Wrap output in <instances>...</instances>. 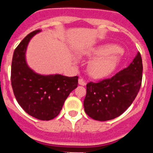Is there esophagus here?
Listing matches in <instances>:
<instances>
[{
	"label": "esophagus",
	"instance_id": "esophagus-1",
	"mask_svg": "<svg viewBox=\"0 0 153 153\" xmlns=\"http://www.w3.org/2000/svg\"><path fill=\"white\" fill-rule=\"evenodd\" d=\"M79 85H81V86H85V85H86V82H85V80H84L83 79L80 78V79H79Z\"/></svg>",
	"mask_w": 153,
	"mask_h": 153
}]
</instances>
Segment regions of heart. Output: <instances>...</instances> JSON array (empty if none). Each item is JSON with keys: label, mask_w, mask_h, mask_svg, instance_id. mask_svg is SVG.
<instances>
[{"label": "heart", "mask_w": 153, "mask_h": 153, "mask_svg": "<svg viewBox=\"0 0 153 153\" xmlns=\"http://www.w3.org/2000/svg\"><path fill=\"white\" fill-rule=\"evenodd\" d=\"M118 48L114 45H101L92 49L88 55L95 57L88 65V72L91 76L97 79L105 78L114 71L119 62L117 51Z\"/></svg>", "instance_id": "heart-1"}]
</instances>
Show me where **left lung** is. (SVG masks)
Wrapping results in <instances>:
<instances>
[{
  "instance_id": "1",
  "label": "left lung",
  "mask_w": 153,
  "mask_h": 153,
  "mask_svg": "<svg viewBox=\"0 0 153 153\" xmlns=\"http://www.w3.org/2000/svg\"><path fill=\"white\" fill-rule=\"evenodd\" d=\"M143 65L140 52L128 67L109 79L86 84L84 109L97 121H109L122 114L130 106L140 91Z\"/></svg>"
}]
</instances>
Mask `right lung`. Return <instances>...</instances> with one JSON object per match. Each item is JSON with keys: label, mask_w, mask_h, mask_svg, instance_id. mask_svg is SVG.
<instances>
[{"label": "right lung", "mask_w": 153, "mask_h": 153, "mask_svg": "<svg viewBox=\"0 0 153 153\" xmlns=\"http://www.w3.org/2000/svg\"><path fill=\"white\" fill-rule=\"evenodd\" d=\"M40 32L29 33L13 53L11 83L15 98L22 109L33 117L49 121L57 117L70 93L78 86L79 77L61 74L41 75L30 69L25 51L30 39Z\"/></svg>", "instance_id": "obj_1"}]
</instances>
